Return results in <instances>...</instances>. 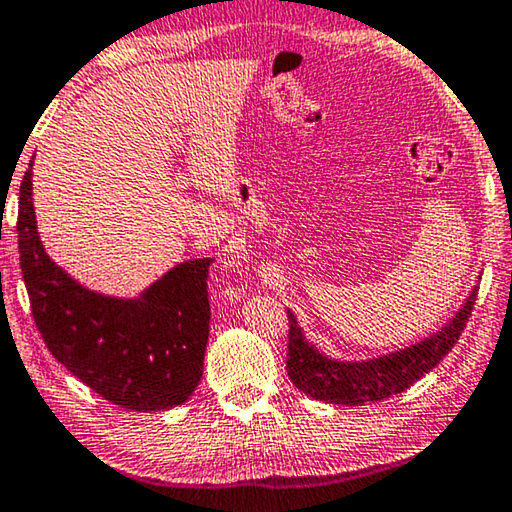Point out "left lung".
I'll return each mask as SVG.
<instances>
[{"label": "left lung", "mask_w": 512, "mask_h": 512, "mask_svg": "<svg viewBox=\"0 0 512 512\" xmlns=\"http://www.w3.org/2000/svg\"><path fill=\"white\" fill-rule=\"evenodd\" d=\"M478 287L469 291L456 316L435 335L421 339L401 351H394L383 358L344 362L323 355L319 348L310 344L298 326L294 312L289 316V353L287 373L289 380L300 392L312 396L316 401L335 405H367L401 394L410 385H415L421 376L440 364L446 353L465 330L469 314L474 310Z\"/></svg>", "instance_id": "left-lung-1"}]
</instances>
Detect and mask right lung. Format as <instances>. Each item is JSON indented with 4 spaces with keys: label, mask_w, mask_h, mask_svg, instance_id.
I'll return each mask as SVG.
<instances>
[{
    "label": "right lung",
    "mask_w": 512,
    "mask_h": 512,
    "mask_svg": "<svg viewBox=\"0 0 512 512\" xmlns=\"http://www.w3.org/2000/svg\"><path fill=\"white\" fill-rule=\"evenodd\" d=\"M31 159L20 184L18 248L31 314L50 353L102 399L170 410L196 392L209 339L212 259L177 264L136 298L104 296L52 262L38 237Z\"/></svg>",
    "instance_id": "right-lung-1"
}]
</instances>
